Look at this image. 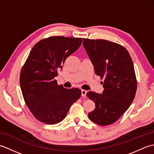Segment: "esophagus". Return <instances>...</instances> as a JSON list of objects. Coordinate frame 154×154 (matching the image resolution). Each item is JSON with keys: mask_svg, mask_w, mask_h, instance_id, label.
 <instances>
[{"mask_svg": "<svg viewBox=\"0 0 154 154\" xmlns=\"http://www.w3.org/2000/svg\"><path fill=\"white\" fill-rule=\"evenodd\" d=\"M87 93V91L86 90H84V89L81 90V95H82V97H86Z\"/></svg>", "mask_w": 154, "mask_h": 154, "instance_id": "1", "label": "esophagus"}]
</instances>
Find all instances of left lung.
<instances>
[{
  "label": "left lung",
  "instance_id": "left-lung-1",
  "mask_svg": "<svg viewBox=\"0 0 154 154\" xmlns=\"http://www.w3.org/2000/svg\"><path fill=\"white\" fill-rule=\"evenodd\" d=\"M83 44L96 75L104 79L103 94L87 93L95 103L88 116L99 125H110L119 120L135 97L137 80L132 58L125 48L112 42L83 38Z\"/></svg>",
  "mask_w": 154,
  "mask_h": 154
}]
</instances>
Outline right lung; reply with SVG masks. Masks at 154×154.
<instances>
[{
    "label": "right lung",
    "instance_id": "obj_1",
    "mask_svg": "<svg viewBox=\"0 0 154 154\" xmlns=\"http://www.w3.org/2000/svg\"><path fill=\"white\" fill-rule=\"evenodd\" d=\"M82 38L51 36L34 45L22 67L20 84L23 98L33 116L42 122L55 124L67 115L79 99L81 89L59 85L55 76L65 60L76 51Z\"/></svg>",
    "mask_w": 154,
    "mask_h": 154
}]
</instances>
